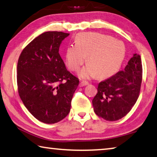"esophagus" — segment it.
<instances>
[{
  "mask_svg": "<svg viewBox=\"0 0 157 157\" xmlns=\"http://www.w3.org/2000/svg\"><path fill=\"white\" fill-rule=\"evenodd\" d=\"M87 84H89L88 82L82 81V82H80V83H79V86H86V85H87Z\"/></svg>",
  "mask_w": 157,
  "mask_h": 157,
  "instance_id": "obj_1",
  "label": "esophagus"
}]
</instances>
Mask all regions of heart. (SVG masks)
Segmentation results:
<instances>
[{"label": "heart", "instance_id": "1", "mask_svg": "<svg viewBox=\"0 0 157 157\" xmlns=\"http://www.w3.org/2000/svg\"><path fill=\"white\" fill-rule=\"evenodd\" d=\"M125 55L123 42L113 37L98 33H81L75 44L69 46L66 52L68 68L76 71L86 61L89 63L79 72V78L89 79L95 75L104 78L112 75L120 68Z\"/></svg>", "mask_w": 157, "mask_h": 157}]
</instances>
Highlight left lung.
<instances>
[{"label": "left lung", "instance_id": "left-lung-1", "mask_svg": "<svg viewBox=\"0 0 157 157\" xmlns=\"http://www.w3.org/2000/svg\"><path fill=\"white\" fill-rule=\"evenodd\" d=\"M142 75L140 56L134 54L123 71L98 84V93L92 100L96 115L109 121L125 116L139 96Z\"/></svg>", "mask_w": 157, "mask_h": 157}]
</instances>
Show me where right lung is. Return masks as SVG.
I'll return each mask as SVG.
<instances>
[{
  "label": "right lung",
  "instance_id": "1",
  "mask_svg": "<svg viewBox=\"0 0 157 157\" xmlns=\"http://www.w3.org/2000/svg\"><path fill=\"white\" fill-rule=\"evenodd\" d=\"M68 35L57 31L41 34L25 47L18 60V94L32 115L44 123H58L68 115L79 84L59 53Z\"/></svg>",
  "mask_w": 157,
  "mask_h": 157
}]
</instances>
